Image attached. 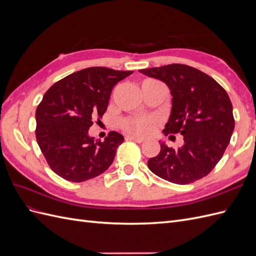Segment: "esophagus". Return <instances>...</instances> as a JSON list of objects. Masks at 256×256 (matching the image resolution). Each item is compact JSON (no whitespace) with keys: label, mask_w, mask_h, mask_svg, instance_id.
<instances>
[{"label":"esophagus","mask_w":256,"mask_h":256,"mask_svg":"<svg viewBox=\"0 0 256 256\" xmlns=\"http://www.w3.org/2000/svg\"><path fill=\"white\" fill-rule=\"evenodd\" d=\"M126 140H131V141H134L136 143L144 142V138H138V136H126Z\"/></svg>","instance_id":"obj_1"}]
</instances>
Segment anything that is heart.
Masks as SVG:
<instances>
[{"label":"heart","mask_w":256,"mask_h":256,"mask_svg":"<svg viewBox=\"0 0 256 256\" xmlns=\"http://www.w3.org/2000/svg\"><path fill=\"white\" fill-rule=\"evenodd\" d=\"M157 125L158 120L154 116H141V118H128L122 122L124 129L136 136L150 134L156 129Z\"/></svg>","instance_id":"obj_1"}]
</instances>
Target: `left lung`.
I'll return each mask as SVG.
<instances>
[{
  "instance_id": "left-lung-1",
  "label": "left lung",
  "mask_w": 256,
  "mask_h": 256,
  "mask_svg": "<svg viewBox=\"0 0 256 256\" xmlns=\"http://www.w3.org/2000/svg\"><path fill=\"white\" fill-rule=\"evenodd\" d=\"M138 72L168 85L172 108L164 134L184 136L180 148L159 141L160 152L147 162L148 168L178 184L200 180L220 161L234 131L233 106L228 92L212 76L187 65L172 64Z\"/></svg>"
}]
</instances>
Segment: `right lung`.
<instances>
[{
	"instance_id": "obj_1",
	"label": "right lung",
	"mask_w": 256,
	"mask_h": 256,
	"mask_svg": "<svg viewBox=\"0 0 256 256\" xmlns=\"http://www.w3.org/2000/svg\"><path fill=\"white\" fill-rule=\"evenodd\" d=\"M134 72L106 67L82 69L54 83L36 109V138L52 171L74 182L106 171L124 136L111 131L104 141L88 136L92 120L106 111L115 84Z\"/></svg>"
}]
</instances>
